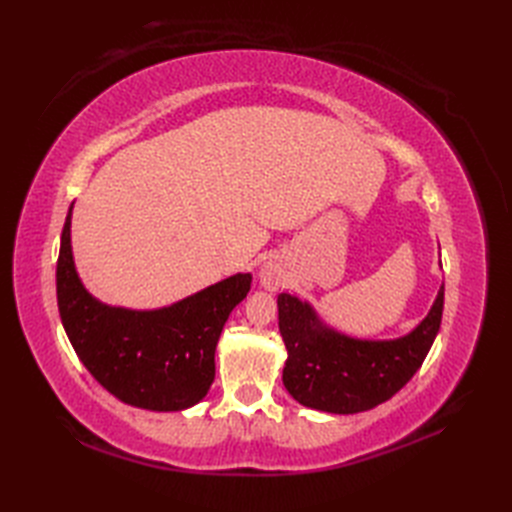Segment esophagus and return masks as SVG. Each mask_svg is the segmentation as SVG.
<instances>
[{"label": "esophagus", "instance_id": "esophagus-1", "mask_svg": "<svg viewBox=\"0 0 512 512\" xmlns=\"http://www.w3.org/2000/svg\"><path fill=\"white\" fill-rule=\"evenodd\" d=\"M260 284L269 288V290H277V286H280V273H277V269L273 265H265L260 271Z\"/></svg>", "mask_w": 512, "mask_h": 512}]
</instances>
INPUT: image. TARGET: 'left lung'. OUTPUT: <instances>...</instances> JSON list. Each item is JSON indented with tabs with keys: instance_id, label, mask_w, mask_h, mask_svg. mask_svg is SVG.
I'll use <instances>...</instances> for the list:
<instances>
[{
	"instance_id": "1",
	"label": "left lung",
	"mask_w": 512,
	"mask_h": 512,
	"mask_svg": "<svg viewBox=\"0 0 512 512\" xmlns=\"http://www.w3.org/2000/svg\"><path fill=\"white\" fill-rule=\"evenodd\" d=\"M444 286L427 318L391 342L352 339L324 327L307 303L282 292L277 297L280 333L288 350L284 386L299 404L354 414L384 404L404 389L440 331Z\"/></svg>"
}]
</instances>
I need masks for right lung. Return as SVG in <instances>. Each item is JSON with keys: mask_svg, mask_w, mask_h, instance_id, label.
<instances>
[{"mask_svg": "<svg viewBox=\"0 0 512 512\" xmlns=\"http://www.w3.org/2000/svg\"><path fill=\"white\" fill-rule=\"evenodd\" d=\"M70 213L57 258V305L74 352L123 404L158 412L198 404L215 378L224 322L250 292L252 275L237 273L153 312L102 305L76 275Z\"/></svg>", "mask_w": 512, "mask_h": 512, "instance_id": "add662e5", "label": "right lung"}]
</instances>
